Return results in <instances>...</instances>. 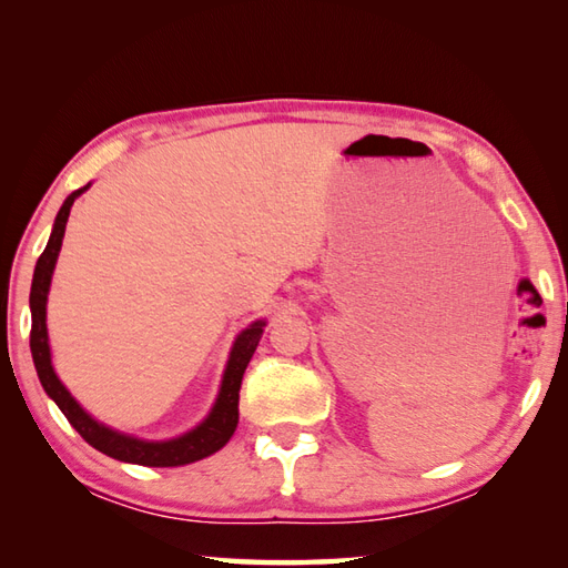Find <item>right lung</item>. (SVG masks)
Here are the masks:
<instances>
[{
    "instance_id": "right-lung-1",
    "label": "right lung",
    "mask_w": 568,
    "mask_h": 568,
    "mask_svg": "<svg viewBox=\"0 0 568 568\" xmlns=\"http://www.w3.org/2000/svg\"><path fill=\"white\" fill-rule=\"evenodd\" d=\"M87 189L89 184L77 189V192H72L64 199V204L54 219L52 236H49L47 248L34 266L32 294H29V310H32V334H29V346H32V359L37 366L39 382H42L49 399H54V404L62 409L67 422L82 434V439L87 444H92L97 452L112 456V459L126 462V464H142V466H184V464L204 459V456H212L214 452L222 449L229 439H232V434L239 424V389H242L246 364L254 356L258 339H262L264 322H254L236 336L212 412H209V416L202 424L194 426L192 432L176 436V439L144 442V439H136V436L109 429V426L99 424L94 416H89L82 406H79V402L67 392V386L59 382V376L54 374L52 354H49V336H47V294H49V284H52L59 248H62L69 212H72L74 199L82 192H87Z\"/></svg>"
}]
</instances>
